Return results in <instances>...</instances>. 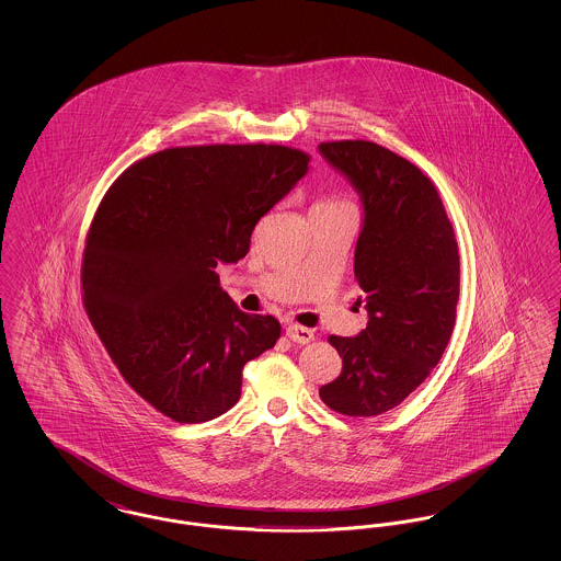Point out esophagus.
<instances>
[{
    "label": "esophagus",
    "instance_id": "esophagus-1",
    "mask_svg": "<svg viewBox=\"0 0 561 561\" xmlns=\"http://www.w3.org/2000/svg\"><path fill=\"white\" fill-rule=\"evenodd\" d=\"M286 336H288L293 343H298V345H309V343L316 339L313 330H309V328H305V325H298V323H290V325L286 328Z\"/></svg>",
    "mask_w": 561,
    "mask_h": 561
}]
</instances>
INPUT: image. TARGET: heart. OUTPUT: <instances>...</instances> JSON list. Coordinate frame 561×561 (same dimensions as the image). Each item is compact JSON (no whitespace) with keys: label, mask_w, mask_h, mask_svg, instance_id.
I'll list each match as a JSON object with an SVG mask.
<instances>
[{"label":"heart","mask_w":561,"mask_h":561,"mask_svg":"<svg viewBox=\"0 0 561 561\" xmlns=\"http://www.w3.org/2000/svg\"><path fill=\"white\" fill-rule=\"evenodd\" d=\"M320 204H339V202H334V199H323Z\"/></svg>","instance_id":"b5f03b06"}]
</instances>
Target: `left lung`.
Masks as SVG:
<instances>
[{
	"label": "left lung",
	"instance_id": "obj_1",
	"mask_svg": "<svg viewBox=\"0 0 561 561\" xmlns=\"http://www.w3.org/2000/svg\"><path fill=\"white\" fill-rule=\"evenodd\" d=\"M320 151L364 199L353 271L370 316L359 336L328 339L343 373L320 398L339 414L370 419L421 387L448 347L460 293L458 243L419 165L373 140H328Z\"/></svg>",
	"mask_w": 561,
	"mask_h": 561
}]
</instances>
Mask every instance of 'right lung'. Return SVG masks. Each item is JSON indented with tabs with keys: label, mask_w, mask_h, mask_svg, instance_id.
I'll list each match as a JSON object with an SVG mask.
<instances>
[{
	"label": "right lung",
	"mask_w": 561,
	"mask_h": 561,
	"mask_svg": "<svg viewBox=\"0 0 561 561\" xmlns=\"http://www.w3.org/2000/svg\"><path fill=\"white\" fill-rule=\"evenodd\" d=\"M284 145L172 147L107 188L81 259L85 316L134 391L174 423H206L241 396L243 366L273 347V316L220 288L265 214L307 174Z\"/></svg>",
	"instance_id": "1"
}]
</instances>
